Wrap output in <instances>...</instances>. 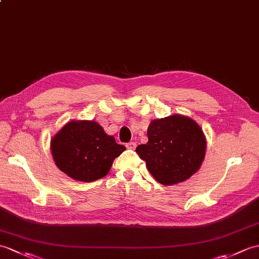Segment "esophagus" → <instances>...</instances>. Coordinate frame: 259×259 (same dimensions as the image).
<instances>
[{"label":"esophagus","instance_id":"esophagus-1","mask_svg":"<svg viewBox=\"0 0 259 259\" xmlns=\"http://www.w3.org/2000/svg\"><path fill=\"white\" fill-rule=\"evenodd\" d=\"M125 147H127L128 149L134 150V149L137 147V143H136V142H129V143L125 144Z\"/></svg>","mask_w":259,"mask_h":259}]
</instances>
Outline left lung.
I'll return each instance as SVG.
<instances>
[{"label":"left lung","instance_id":"left-lung-1","mask_svg":"<svg viewBox=\"0 0 259 259\" xmlns=\"http://www.w3.org/2000/svg\"><path fill=\"white\" fill-rule=\"evenodd\" d=\"M148 142L136 151L149 172L163 185L186 181L200 169L206 151V138L190 117L173 115L154 119L148 127Z\"/></svg>","mask_w":259,"mask_h":259}]
</instances>
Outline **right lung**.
Listing matches in <instances>:
<instances>
[{
  "label": "right lung",
  "mask_w": 259,
  "mask_h": 259,
  "mask_svg": "<svg viewBox=\"0 0 259 259\" xmlns=\"http://www.w3.org/2000/svg\"><path fill=\"white\" fill-rule=\"evenodd\" d=\"M125 150L112 136L90 120H70L51 139V151L59 170L76 181L93 182L109 172Z\"/></svg>",
  "instance_id": "1"
}]
</instances>
